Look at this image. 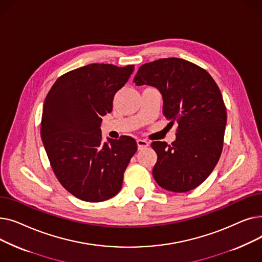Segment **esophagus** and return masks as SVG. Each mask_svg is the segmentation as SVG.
<instances>
[{"instance_id": "34e87169", "label": "esophagus", "mask_w": 262, "mask_h": 262, "mask_svg": "<svg viewBox=\"0 0 262 262\" xmlns=\"http://www.w3.org/2000/svg\"><path fill=\"white\" fill-rule=\"evenodd\" d=\"M137 144H138L139 149H143V148H146L148 146V142L144 139H138V140H137Z\"/></svg>"}]
</instances>
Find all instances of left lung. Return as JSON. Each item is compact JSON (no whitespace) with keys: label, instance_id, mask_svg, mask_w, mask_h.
<instances>
[{"label":"left lung","instance_id":"8db88e82","mask_svg":"<svg viewBox=\"0 0 262 262\" xmlns=\"http://www.w3.org/2000/svg\"><path fill=\"white\" fill-rule=\"evenodd\" d=\"M134 82L156 87L169 124L177 123L172 144H150L157 153L156 183L177 193L199 187L213 171L223 149L227 116L216 82L205 69L175 57L142 64Z\"/></svg>","mask_w":262,"mask_h":262}]
</instances>
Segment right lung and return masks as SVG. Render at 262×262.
<instances>
[{"instance_id": "right-lung-1", "label": "right lung", "mask_w": 262, "mask_h": 262, "mask_svg": "<svg viewBox=\"0 0 262 262\" xmlns=\"http://www.w3.org/2000/svg\"><path fill=\"white\" fill-rule=\"evenodd\" d=\"M135 66L91 63L67 72L50 89L40 134L55 176L77 199L98 203L115 196L137 152L129 136L102 141V117Z\"/></svg>"}]
</instances>
